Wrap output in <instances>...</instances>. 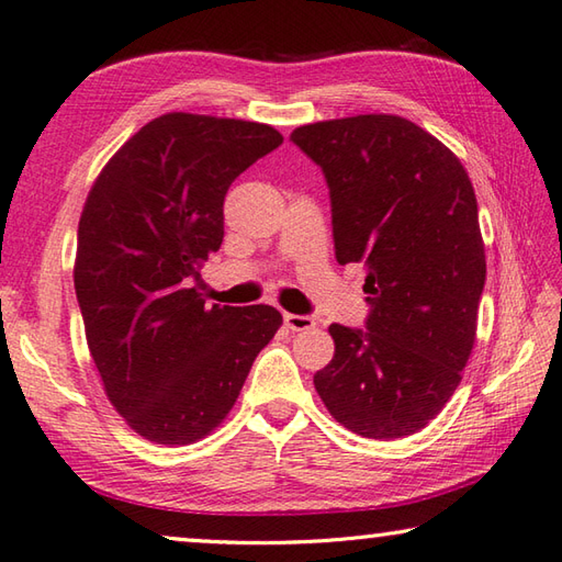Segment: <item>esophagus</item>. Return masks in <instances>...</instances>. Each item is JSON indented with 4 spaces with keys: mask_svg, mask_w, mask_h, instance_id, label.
I'll return each instance as SVG.
<instances>
[{
    "mask_svg": "<svg viewBox=\"0 0 562 562\" xmlns=\"http://www.w3.org/2000/svg\"><path fill=\"white\" fill-rule=\"evenodd\" d=\"M283 323L289 329L293 331H305V329H313L315 327V319L311 315H293V313H285L283 315Z\"/></svg>",
    "mask_w": 562,
    "mask_h": 562,
    "instance_id": "esophagus-1",
    "label": "esophagus"
}]
</instances>
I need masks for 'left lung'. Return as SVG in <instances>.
<instances>
[{
    "label": "left lung",
    "instance_id": "8db88e82",
    "mask_svg": "<svg viewBox=\"0 0 562 562\" xmlns=\"http://www.w3.org/2000/svg\"><path fill=\"white\" fill-rule=\"evenodd\" d=\"M291 143L323 169L335 255L363 261L366 329L329 325L335 359L315 391L366 439L425 429L461 383L485 285L468 171L407 119L369 113L301 125Z\"/></svg>",
    "mask_w": 562,
    "mask_h": 562
}]
</instances>
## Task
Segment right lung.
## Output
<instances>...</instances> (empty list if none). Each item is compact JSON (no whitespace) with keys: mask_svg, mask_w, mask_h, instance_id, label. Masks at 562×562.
Here are the masks:
<instances>
[{"mask_svg":"<svg viewBox=\"0 0 562 562\" xmlns=\"http://www.w3.org/2000/svg\"><path fill=\"white\" fill-rule=\"evenodd\" d=\"M281 143L265 123L165 113L89 191L77 303L111 405L147 441L191 443L221 425L283 323L271 305L209 307L193 289L221 249L227 189Z\"/></svg>","mask_w":562,"mask_h":562,"instance_id":"add662e5","label":"right lung"}]
</instances>
